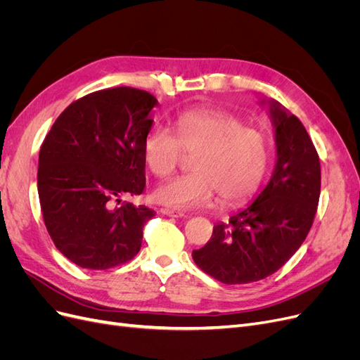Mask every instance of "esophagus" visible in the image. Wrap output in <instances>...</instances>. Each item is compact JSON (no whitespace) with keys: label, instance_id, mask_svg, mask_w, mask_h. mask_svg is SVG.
<instances>
[{"label":"esophagus","instance_id":"obj_1","mask_svg":"<svg viewBox=\"0 0 360 360\" xmlns=\"http://www.w3.org/2000/svg\"><path fill=\"white\" fill-rule=\"evenodd\" d=\"M162 214H167V216H171V217H183L184 213L183 212H177V210H171V209H162L160 210Z\"/></svg>","mask_w":360,"mask_h":360}]
</instances>
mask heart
I'll return each instance as SVG.
<instances>
[{
  "label": "heart",
  "instance_id": "b5f03b06",
  "mask_svg": "<svg viewBox=\"0 0 360 360\" xmlns=\"http://www.w3.org/2000/svg\"><path fill=\"white\" fill-rule=\"evenodd\" d=\"M174 136L167 129L151 127L143 141V158L156 177H168L183 153L195 155L192 174L160 183L151 192L155 202L176 210L209 204L214 193L233 204L252 193L263 179L267 138L243 120L221 110L184 111L172 120Z\"/></svg>",
  "mask_w": 360,
  "mask_h": 360
}]
</instances>
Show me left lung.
<instances>
[{"mask_svg": "<svg viewBox=\"0 0 360 360\" xmlns=\"http://www.w3.org/2000/svg\"><path fill=\"white\" fill-rule=\"evenodd\" d=\"M267 108L276 162L266 188L213 234L193 261L224 284H249L275 274L307 238L317 212L320 159L300 120L279 102L259 97Z\"/></svg>", "mask_w": 360, "mask_h": 360, "instance_id": "1", "label": "left lung"}]
</instances>
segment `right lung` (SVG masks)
<instances>
[{"mask_svg":"<svg viewBox=\"0 0 360 360\" xmlns=\"http://www.w3.org/2000/svg\"><path fill=\"white\" fill-rule=\"evenodd\" d=\"M156 106L153 94L130 86L96 91L69 105L43 141L37 171L43 221L76 266L105 270L139 252L143 228L156 212L118 204L146 188L143 141Z\"/></svg>","mask_w":360,"mask_h":360,"instance_id":"right-lung-1","label":"right lung"}]
</instances>
